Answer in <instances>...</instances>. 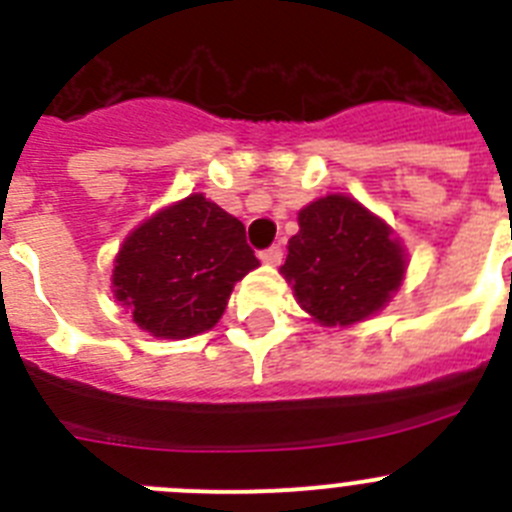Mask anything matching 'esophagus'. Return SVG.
Instances as JSON below:
<instances>
[{
	"mask_svg": "<svg viewBox=\"0 0 512 512\" xmlns=\"http://www.w3.org/2000/svg\"><path fill=\"white\" fill-rule=\"evenodd\" d=\"M259 256H261V261H264V264L277 266V264H282V256H284V251H282V246H279V243H274V246L264 248V251H261Z\"/></svg>",
	"mask_w": 512,
	"mask_h": 512,
	"instance_id": "obj_1",
	"label": "esophagus"
}]
</instances>
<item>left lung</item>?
<instances>
[{"label":"left lung","mask_w":512,"mask_h":512,"mask_svg":"<svg viewBox=\"0 0 512 512\" xmlns=\"http://www.w3.org/2000/svg\"><path fill=\"white\" fill-rule=\"evenodd\" d=\"M282 274L295 297L323 325L366 320L390 302L405 274L392 230L351 197L328 194L300 210Z\"/></svg>","instance_id":"left-lung-1"}]
</instances>
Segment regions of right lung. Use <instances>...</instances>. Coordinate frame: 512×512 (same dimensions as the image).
Wrapping results in <instances>:
<instances>
[{
  "mask_svg": "<svg viewBox=\"0 0 512 512\" xmlns=\"http://www.w3.org/2000/svg\"><path fill=\"white\" fill-rule=\"evenodd\" d=\"M256 266L241 220L192 194L125 238L112 284L140 328L189 338L220 320L233 284Z\"/></svg>",
  "mask_w": 512,
  "mask_h": 512,
  "instance_id": "obj_1",
  "label": "right lung"
}]
</instances>
